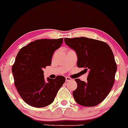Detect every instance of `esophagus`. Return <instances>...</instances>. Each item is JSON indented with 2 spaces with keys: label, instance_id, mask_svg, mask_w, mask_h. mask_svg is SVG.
I'll list each match as a JSON object with an SVG mask.
<instances>
[{
  "label": "esophagus",
  "instance_id": "esophagus-1",
  "mask_svg": "<svg viewBox=\"0 0 128 128\" xmlns=\"http://www.w3.org/2000/svg\"><path fill=\"white\" fill-rule=\"evenodd\" d=\"M65 78H66V82H68V81H70L72 80V78H70V77H68V76H66Z\"/></svg>",
  "mask_w": 128,
  "mask_h": 128
}]
</instances>
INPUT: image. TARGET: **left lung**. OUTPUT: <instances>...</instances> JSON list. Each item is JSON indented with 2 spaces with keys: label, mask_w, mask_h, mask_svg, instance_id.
<instances>
[{
  "label": "left lung",
  "mask_w": 128,
  "mask_h": 128,
  "mask_svg": "<svg viewBox=\"0 0 128 128\" xmlns=\"http://www.w3.org/2000/svg\"><path fill=\"white\" fill-rule=\"evenodd\" d=\"M64 40L76 52L78 67L89 73L86 82L74 80L78 86L73 92L74 98L82 106H96L106 98L114 84L117 66L112 50L104 42L84 37Z\"/></svg>",
  "instance_id": "obj_1"
}]
</instances>
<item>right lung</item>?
<instances>
[{
  "mask_svg": "<svg viewBox=\"0 0 128 128\" xmlns=\"http://www.w3.org/2000/svg\"><path fill=\"white\" fill-rule=\"evenodd\" d=\"M63 43V38L38 39L20 49L12 66L14 83L23 100L34 107H44L54 102L65 81L63 76L47 78L43 69L52 63V57Z\"/></svg>",
  "mask_w": 128,
  "mask_h": 128,
  "instance_id": "right-lung-1",
  "label": "right lung"
}]
</instances>
